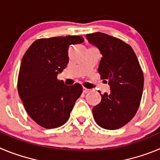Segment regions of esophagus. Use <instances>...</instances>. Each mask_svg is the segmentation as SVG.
<instances>
[{
  "instance_id": "34e87169",
  "label": "esophagus",
  "mask_w": 160,
  "mask_h": 160,
  "mask_svg": "<svg viewBox=\"0 0 160 160\" xmlns=\"http://www.w3.org/2000/svg\"><path fill=\"white\" fill-rule=\"evenodd\" d=\"M90 91V89H87V88H85V87H83V93L87 94V93H89Z\"/></svg>"
}]
</instances>
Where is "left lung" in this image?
I'll return each instance as SVG.
<instances>
[{"mask_svg": "<svg viewBox=\"0 0 160 160\" xmlns=\"http://www.w3.org/2000/svg\"><path fill=\"white\" fill-rule=\"evenodd\" d=\"M86 38L99 49L102 57L98 72L111 88L109 94H101V102L92 110L93 116L101 128L118 129L138 111L143 90L142 69L132 48L122 40L100 32Z\"/></svg>", "mask_w": 160, "mask_h": 160, "instance_id": "1", "label": "left lung"}]
</instances>
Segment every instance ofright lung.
Returning <instances> with one entry per match:
<instances>
[{
  "mask_svg": "<svg viewBox=\"0 0 160 160\" xmlns=\"http://www.w3.org/2000/svg\"><path fill=\"white\" fill-rule=\"evenodd\" d=\"M83 42L80 36L42 38L35 41L22 58L18 93L29 116L42 128L62 126L82 92L80 84L66 86L57 76L69 62L70 46Z\"/></svg>",
  "mask_w": 160,
  "mask_h": 160,
  "instance_id": "right-lung-1",
  "label": "right lung"
}]
</instances>
